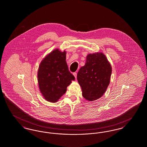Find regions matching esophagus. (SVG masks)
<instances>
[{"label": "esophagus", "instance_id": "esophagus-1", "mask_svg": "<svg viewBox=\"0 0 147 147\" xmlns=\"http://www.w3.org/2000/svg\"><path fill=\"white\" fill-rule=\"evenodd\" d=\"M73 75H74V77L76 78V76H77V74H76V73H73Z\"/></svg>", "mask_w": 147, "mask_h": 147}]
</instances>
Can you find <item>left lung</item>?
Listing matches in <instances>:
<instances>
[{
  "label": "left lung",
  "instance_id": "8db88e82",
  "mask_svg": "<svg viewBox=\"0 0 147 147\" xmlns=\"http://www.w3.org/2000/svg\"><path fill=\"white\" fill-rule=\"evenodd\" d=\"M111 74V65L103 53L88 54L77 74L84 98L93 101L101 97L110 83Z\"/></svg>",
  "mask_w": 147,
  "mask_h": 147
}]
</instances>
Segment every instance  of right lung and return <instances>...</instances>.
Instances as JSON below:
<instances>
[{
  "label": "right lung",
  "mask_w": 147,
  "mask_h": 147,
  "mask_svg": "<svg viewBox=\"0 0 147 147\" xmlns=\"http://www.w3.org/2000/svg\"><path fill=\"white\" fill-rule=\"evenodd\" d=\"M66 53L56 49L42 60L38 71L40 91L45 100L56 102L65 94L74 76L68 69Z\"/></svg>",
  "instance_id": "1"
}]
</instances>
